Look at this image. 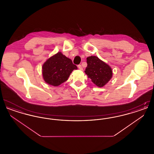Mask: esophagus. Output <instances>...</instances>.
<instances>
[{"instance_id":"obj_1","label":"esophagus","mask_w":154,"mask_h":154,"mask_svg":"<svg viewBox=\"0 0 154 154\" xmlns=\"http://www.w3.org/2000/svg\"><path fill=\"white\" fill-rule=\"evenodd\" d=\"M78 67H79V69L81 70H82V69H83V68H82V67L81 66V65H78Z\"/></svg>"}]
</instances>
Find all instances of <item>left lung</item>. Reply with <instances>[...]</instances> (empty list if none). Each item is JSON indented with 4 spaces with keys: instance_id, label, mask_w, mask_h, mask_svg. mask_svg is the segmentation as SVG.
<instances>
[{
    "instance_id": "8db88e82",
    "label": "left lung",
    "mask_w": 154,
    "mask_h": 154,
    "mask_svg": "<svg viewBox=\"0 0 154 154\" xmlns=\"http://www.w3.org/2000/svg\"><path fill=\"white\" fill-rule=\"evenodd\" d=\"M87 62L85 72L96 86L103 87L111 80L112 69L104 62L96 56H91L87 58Z\"/></svg>"
}]
</instances>
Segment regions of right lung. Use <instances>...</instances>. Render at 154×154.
Segmentation results:
<instances>
[{
    "label": "right lung",
    "mask_w": 154,
    "mask_h": 154,
    "mask_svg": "<svg viewBox=\"0 0 154 154\" xmlns=\"http://www.w3.org/2000/svg\"><path fill=\"white\" fill-rule=\"evenodd\" d=\"M74 69L77 67L72 60L59 52L44 62L42 66L43 79L49 85L57 87L67 80Z\"/></svg>",
    "instance_id": "add662e5"
}]
</instances>
